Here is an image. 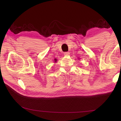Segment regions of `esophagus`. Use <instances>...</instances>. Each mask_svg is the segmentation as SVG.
Listing matches in <instances>:
<instances>
[{
	"mask_svg": "<svg viewBox=\"0 0 121 121\" xmlns=\"http://www.w3.org/2000/svg\"><path fill=\"white\" fill-rule=\"evenodd\" d=\"M69 54H70V53H69V52H65L64 53V55H65V56H69Z\"/></svg>",
	"mask_w": 121,
	"mask_h": 121,
	"instance_id": "esophagus-1",
	"label": "esophagus"
}]
</instances>
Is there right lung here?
<instances>
[{"mask_svg":"<svg viewBox=\"0 0 121 121\" xmlns=\"http://www.w3.org/2000/svg\"><path fill=\"white\" fill-rule=\"evenodd\" d=\"M56 59H55V62H56Z\"/></svg>","mask_w":121,"mask_h":121,"instance_id":"obj_1","label":"right lung"}]
</instances>
